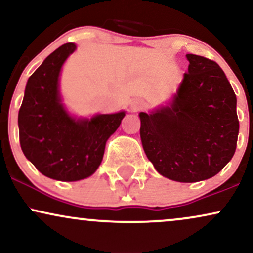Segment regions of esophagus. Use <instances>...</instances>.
Here are the masks:
<instances>
[{
    "instance_id": "esophagus-1",
    "label": "esophagus",
    "mask_w": 253,
    "mask_h": 253,
    "mask_svg": "<svg viewBox=\"0 0 253 253\" xmlns=\"http://www.w3.org/2000/svg\"><path fill=\"white\" fill-rule=\"evenodd\" d=\"M144 106H145L144 101H142V100H139V99L134 100V101L130 103V108H132V111H134V112H138V111H140V109H142L144 108Z\"/></svg>"
}]
</instances>
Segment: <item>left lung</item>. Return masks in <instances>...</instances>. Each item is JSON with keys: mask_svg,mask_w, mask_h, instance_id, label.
Returning <instances> with one entry per match:
<instances>
[{"mask_svg": "<svg viewBox=\"0 0 253 253\" xmlns=\"http://www.w3.org/2000/svg\"><path fill=\"white\" fill-rule=\"evenodd\" d=\"M176 93L165 106L139 113L140 138L158 173L179 182L212 178L232 159L239 121L237 97L214 61L187 54Z\"/></svg>", "mask_w": 253, "mask_h": 253, "instance_id": "obj_1", "label": "left lung"}]
</instances>
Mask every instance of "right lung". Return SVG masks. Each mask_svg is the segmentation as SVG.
I'll list each match as a JSON object with an SVG mask.
<instances>
[{
	"label": "right lung",
	"mask_w": 253,
	"mask_h": 253,
	"mask_svg": "<svg viewBox=\"0 0 253 253\" xmlns=\"http://www.w3.org/2000/svg\"><path fill=\"white\" fill-rule=\"evenodd\" d=\"M75 49V43H66L45 57L27 81L19 111L23 154L42 174L60 181L92 175L101 164L106 142L126 115L125 111L92 118L69 113L60 93V74Z\"/></svg>",
	"instance_id": "right-lung-1"
}]
</instances>
